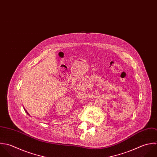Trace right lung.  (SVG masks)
<instances>
[{
  "mask_svg": "<svg viewBox=\"0 0 157 157\" xmlns=\"http://www.w3.org/2000/svg\"><path fill=\"white\" fill-rule=\"evenodd\" d=\"M24 110H25V112H26V113H27V114H29V113H28V112H27V110H26V109H25V108H24Z\"/></svg>",
  "mask_w": 157,
  "mask_h": 157,
  "instance_id": "obj_1",
  "label": "right lung"
}]
</instances>
